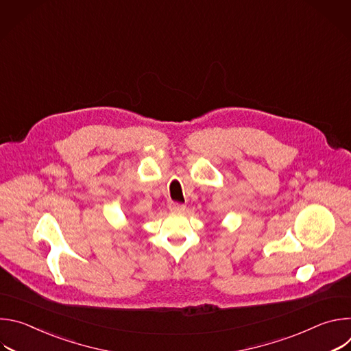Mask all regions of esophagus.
<instances>
[{"label":"esophagus","mask_w":351,"mask_h":351,"mask_svg":"<svg viewBox=\"0 0 351 351\" xmlns=\"http://www.w3.org/2000/svg\"><path fill=\"white\" fill-rule=\"evenodd\" d=\"M169 210L171 211H183L184 210V204H180V203H176V202H172L169 203Z\"/></svg>","instance_id":"esophagus-1"}]
</instances>
